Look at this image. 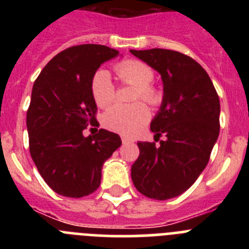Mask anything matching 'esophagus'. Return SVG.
I'll list each match as a JSON object with an SVG mask.
<instances>
[{
    "label": "esophagus",
    "instance_id": "obj_1",
    "mask_svg": "<svg viewBox=\"0 0 249 249\" xmlns=\"http://www.w3.org/2000/svg\"><path fill=\"white\" fill-rule=\"evenodd\" d=\"M121 140H122V142L123 143H128V142H131V138L129 137H127V136H122V138H121Z\"/></svg>",
    "mask_w": 249,
    "mask_h": 249
}]
</instances>
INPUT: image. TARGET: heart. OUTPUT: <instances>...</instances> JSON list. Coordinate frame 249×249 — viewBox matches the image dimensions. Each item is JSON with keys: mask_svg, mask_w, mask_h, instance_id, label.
Returning a JSON list of instances; mask_svg holds the SVG:
<instances>
[{"mask_svg": "<svg viewBox=\"0 0 249 249\" xmlns=\"http://www.w3.org/2000/svg\"><path fill=\"white\" fill-rule=\"evenodd\" d=\"M114 71L120 80L127 85L136 86L135 101L143 100L148 105L156 106L162 102V92L158 87L152 85L155 78V71L147 63L137 59H126L114 66ZM92 96L96 105L106 107L116 98V89L109 73L100 70L92 78ZM149 120V109L142 102L133 105L112 106L103 116V123L107 128L120 132L123 135H136Z\"/></svg>", "mask_w": 249, "mask_h": 249, "instance_id": "heart-1", "label": "heart"}]
</instances>
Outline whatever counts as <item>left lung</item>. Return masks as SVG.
<instances>
[{
  "instance_id": "obj_1",
  "label": "left lung",
  "mask_w": 249,
  "mask_h": 249,
  "mask_svg": "<svg viewBox=\"0 0 249 249\" xmlns=\"http://www.w3.org/2000/svg\"><path fill=\"white\" fill-rule=\"evenodd\" d=\"M162 77L163 100L151 122L155 141L138 142L131 176L140 193L164 201L196 182L210 160L219 135V97L204 68L177 51L131 50Z\"/></svg>"
}]
</instances>
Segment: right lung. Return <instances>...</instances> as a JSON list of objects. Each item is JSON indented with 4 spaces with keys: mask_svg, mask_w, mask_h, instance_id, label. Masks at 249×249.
Returning <instances> with one entry per match:
<instances>
[{
    "mask_svg": "<svg viewBox=\"0 0 249 249\" xmlns=\"http://www.w3.org/2000/svg\"><path fill=\"white\" fill-rule=\"evenodd\" d=\"M118 54L102 45L73 46L56 54L35 81L26 121L30 153L58 195L81 198L93 193L103 163L122 143L120 136L103 128L83 136L97 112L92 78L103 62Z\"/></svg>",
    "mask_w": 249,
    "mask_h": 249,
    "instance_id": "add662e5",
    "label": "right lung"
}]
</instances>
